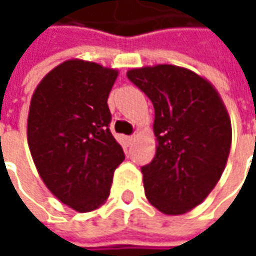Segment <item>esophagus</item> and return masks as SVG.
I'll list each match as a JSON object with an SVG mask.
<instances>
[{
    "instance_id": "1",
    "label": "esophagus",
    "mask_w": 256,
    "mask_h": 256,
    "mask_svg": "<svg viewBox=\"0 0 256 256\" xmlns=\"http://www.w3.org/2000/svg\"><path fill=\"white\" fill-rule=\"evenodd\" d=\"M125 141H126V145H131L134 141V136H126V138H125Z\"/></svg>"
}]
</instances>
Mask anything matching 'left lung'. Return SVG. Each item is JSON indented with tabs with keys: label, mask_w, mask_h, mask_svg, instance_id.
I'll use <instances>...</instances> for the list:
<instances>
[{
	"label": "left lung",
	"mask_w": 256,
	"mask_h": 256,
	"mask_svg": "<svg viewBox=\"0 0 256 256\" xmlns=\"http://www.w3.org/2000/svg\"><path fill=\"white\" fill-rule=\"evenodd\" d=\"M128 80L154 105L156 154L141 168L148 201L168 215L200 205L220 181L231 150V120L218 92L190 70L156 65Z\"/></svg>",
	"instance_id": "left-lung-1"
}]
</instances>
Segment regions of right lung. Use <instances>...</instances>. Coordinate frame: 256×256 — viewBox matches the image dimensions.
<instances>
[{
	"label": "right lung",
	"instance_id": "1",
	"mask_svg": "<svg viewBox=\"0 0 256 256\" xmlns=\"http://www.w3.org/2000/svg\"><path fill=\"white\" fill-rule=\"evenodd\" d=\"M115 70L65 61L36 86L28 115V146L48 190L78 212L98 208L125 160L110 131L108 95Z\"/></svg>",
	"mask_w": 256,
	"mask_h": 256
}]
</instances>
